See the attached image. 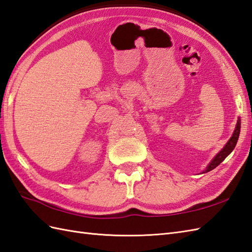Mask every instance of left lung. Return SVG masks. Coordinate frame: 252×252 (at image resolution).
<instances>
[{
  "label": "left lung",
  "instance_id": "1",
  "mask_svg": "<svg viewBox=\"0 0 252 252\" xmlns=\"http://www.w3.org/2000/svg\"><path fill=\"white\" fill-rule=\"evenodd\" d=\"M239 132H241V119L237 118V123H236V126H235V129L234 131H233V134L232 137L229 139L228 142L225 143V145L223 146V149L218 152V154L215 156L211 162L207 164V167L205 168L204 171H202V173H207L210 172V171H212L213 169H215L217 167V165H219L220 163H221L224 159L228 157L232 151L234 150V147L237 143V140H238V137H239Z\"/></svg>",
  "mask_w": 252,
  "mask_h": 252
}]
</instances>
